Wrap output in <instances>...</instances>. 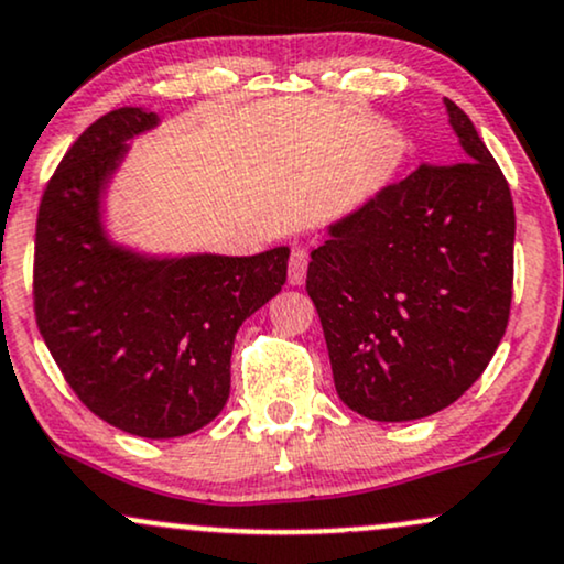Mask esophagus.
<instances>
[{"instance_id": "esophagus-1", "label": "esophagus", "mask_w": 564, "mask_h": 564, "mask_svg": "<svg viewBox=\"0 0 564 564\" xmlns=\"http://www.w3.org/2000/svg\"><path fill=\"white\" fill-rule=\"evenodd\" d=\"M307 262H310V254L304 252V249H294V252H291V260H289L291 286H300V283H304V275H307Z\"/></svg>"}]
</instances>
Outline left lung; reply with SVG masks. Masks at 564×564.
Segmentation results:
<instances>
[{"label":"left lung","instance_id":"1","mask_svg":"<svg viewBox=\"0 0 564 564\" xmlns=\"http://www.w3.org/2000/svg\"><path fill=\"white\" fill-rule=\"evenodd\" d=\"M444 105L465 160L420 165L381 188L310 254L307 294L338 397L381 423L457 402L510 321V186L473 120Z\"/></svg>","mask_w":564,"mask_h":564}]
</instances>
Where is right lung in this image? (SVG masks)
<instances>
[{
	"label": "right lung",
	"instance_id": "add662e5",
	"mask_svg": "<svg viewBox=\"0 0 564 564\" xmlns=\"http://www.w3.org/2000/svg\"><path fill=\"white\" fill-rule=\"evenodd\" d=\"M160 123L141 107L101 115L65 152L36 220L33 310L65 381L94 415L175 438L220 415L236 330L286 283L289 247L252 257H147L101 226L128 139Z\"/></svg>",
	"mask_w": 564,
	"mask_h": 564
}]
</instances>
